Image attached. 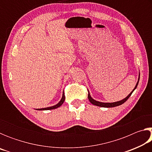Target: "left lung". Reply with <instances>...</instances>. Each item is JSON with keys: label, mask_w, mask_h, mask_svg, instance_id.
Segmentation results:
<instances>
[{"label": "left lung", "mask_w": 152, "mask_h": 152, "mask_svg": "<svg viewBox=\"0 0 152 152\" xmlns=\"http://www.w3.org/2000/svg\"><path fill=\"white\" fill-rule=\"evenodd\" d=\"M140 74H139L138 81H137V84H136V86H135L134 89H133V91H132V92H131V93H130L129 94L127 97H125L124 99L121 100V101H117V102H102L96 101H95L94 99H92V97H91V94H90V93H89V91H88V100H89L90 102H91L92 104L96 105V106H98V107L109 108V107H115L119 106V105L123 104V103H124V102H125L126 101H127V100L129 99V98L130 97L131 95H132V94L133 93V92L135 91V90L136 89V88H137V85H138V83H139V80H140Z\"/></svg>", "instance_id": "8db88e82"}]
</instances>
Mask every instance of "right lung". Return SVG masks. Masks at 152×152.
Wrapping results in <instances>:
<instances>
[{
	"label": "right lung",
	"mask_w": 152,
	"mask_h": 152,
	"mask_svg": "<svg viewBox=\"0 0 152 152\" xmlns=\"http://www.w3.org/2000/svg\"><path fill=\"white\" fill-rule=\"evenodd\" d=\"M64 101H65V95H64V92H63V94H62V97H61V99L60 100V101L57 104L54 105V106L50 107H47V108H42V109H37V110H51V109H57V108H58L59 107H60L61 105L64 103Z\"/></svg>",
	"instance_id": "right-lung-1"
}]
</instances>
